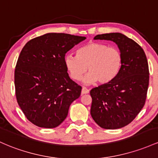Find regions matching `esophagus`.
<instances>
[{
  "label": "esophagus",
  "mask_w": 158,
  "mask_h": 158,
  "mask_svg": "<svg viewBox=\"0 0 158 158\" xmlns=\"http://www.w3.org/2000/svg\"><path fill=\"white\" fill-rule=\"evenodd\" d=\"M89 93V90L88 88L83 87L82 89V94H88Z\"/></svg>",
  "instance_id": "1"
}]
</instances>
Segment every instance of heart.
Masks as SVG:
<instances>
[{
  "mask_svg": "<svg viewBox=\"0 0 158 158\" xmlns=\"http://www.w3.org/2000/svg\"><path fill=\"white\" fill-rule=\"evenodd\" d=\"M120 50L100 42H90L77 49L76 55H67L64 64L70 78L78 81L88 71L84 82L107 84L113 80L122 66Z\"/></svg>",
  "mask_w": 158,
  "mask_h": 158,
  "instance_id": "b5f03b06",
  "label": "heart"
}]
</instances>
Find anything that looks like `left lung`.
I'll list each match as a JSON object with an SVG mask.
<instances>
[{
  "mask_svg": "<svg viewBox=\"0 0 158 158\" xmlns=\"http://www.w3.org/2000/svg\"><path fill=\"white\" fill-rule=\"evenodd\" d=\"M94 39L113 41L122 55L118 76L90 91L95 122L104 129H118L132 122L145 105L149 83L148 60L141 46L121 33L98 34Z\"/></svg>",
  "mask_w": 158,
  "mask_h": 158,
  "instance_id": "1",
  "label": "left lung"
}]
</instances>
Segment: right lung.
I'll return each mask as SVG.
<instances>
[{"label": "right lung", "instance_id": "right-lung-1", "mask_svg": "<svg viewBox=\"0 0 158 158\" xmlns=\"http://www.w3.org/2000/svg\"><path fill=\"white\" fill-rule=\"evenodd\" d=\"M85 37L48 33L31 40L15 65V97L27 120L40 127L60 125L82 87L73 81L64 64L66 53Z\"/></svg>", "mask_w": 158, "mask_h": 158}]
</instances>
